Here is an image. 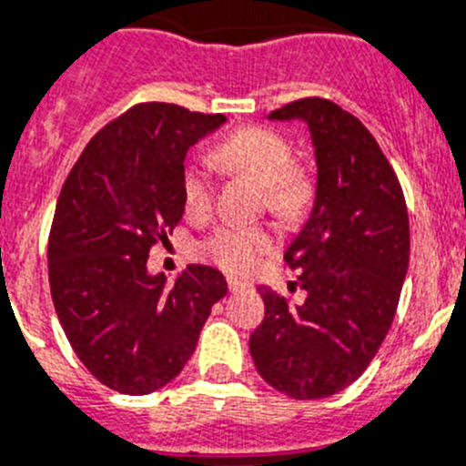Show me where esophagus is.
Here are the masks:
<instances>
[{"label":"esophagus","mask_w":466,"mask_h":466,"mask_svg":"<svg viewBox=\"0 0 466 466\" xmlns=\"http://www.w3.org/2000/svg\"><path fill=\"white\" fill-rule=\"evenodd\" d=\"M228 288H229V292H241V290H246V288H250V283L234 279V276H228Z\"/></svg>","instance_id":"1"}]
</instances>
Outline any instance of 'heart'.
<instances>
[{
	"instance_id": "1",
	"label": "heart",
	"mask_w": 466,
	"mask_h": 466,
	"mask_svg": "<svg viewBox=\"0 0 466 466\" xmlns=\"http://www.w3.org/2000/svg\"><path fill=\"white\" fill-rule=\"evenodd\" d=\"M216 167L232 176L258 183L262 204L283 220L306 216L316 199V174L306 162L292 160V146L283 134L259 125H248L225 137L211 153ZM181 195L187 216H207L213 207L216 183L197 165H186ZM274 250V237L264 228L223 225L202 243L211 262L234 274H246L262 255Z\"/></svg>"
}]
</instances>
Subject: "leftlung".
I'll return each mask as SVG.
<instances>
[{"label":"left lung","instance_id":"left-lung-1","mask_svg":"<svg viewBox=\"0 0 466 466\" xmlns=\"http://www.w3.org/2000/svg\"><path fill=\"white\" fill-rule=\"evenodd\" d=\"M311 129L318 190L309 223L285 253L304 301L259 288L264 320L250 355L292 400L337 395L362 376L395 320L409 269V211L400 178L367 127L339 104L304 97L269 113Z\"/></svg>","mask_w":466,"mask_h":466}]
</instances>
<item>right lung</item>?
I'll use <instances>...</instances> for the list:
<instances>
[{
	"label": "right lung",
	"instance_id": "1",
	"mask_svg": "<svg viewBox=\"0 0 466 466\" xmlns=\"http://www.w3.org/2000/svg\"><path fill=\"white\" fill-rule=\"evenodd\" d=\"M225 123L167 102L134 104L104 125L57 197L48 280L74 353L99 383L148 395L181 374L228 280L187 267L174 288L150 276L148 253L181 223L183 160Z\"/></svg>",
	"mask_w": 466,
	"mask_h": 466
}]
</instances>
